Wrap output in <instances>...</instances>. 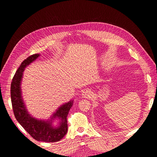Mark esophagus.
<instances>
[{
  "label": "esophagus",
  "instance_id": "34e87169",
  "mask_svg": "<svg viewBox=\"0 0 157 157\" xmlns=\"http://www.w3.org/2000/svg\"><path fill=\"white\" fill-rule=\"evenodd\" d=\"M92 92L91 90L88 89V90H86L85 91L83 92L82 94V96L84 98H90V96H92Z\"/></svg>",
  "mask_w": 157,
  "mask_h": 157
}]
</instances>
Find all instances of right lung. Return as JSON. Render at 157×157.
<instances>
[{
  "mask_svg": "<svg viewBox=\"0 0 157 157\" xmlns=\"http://www.w3.org/2000/svg\"><path fill=\"white\" fill-rule=\"evenodd\" d=\"M39 56V54H35L28 57L21 63L14 75L10 88L12 109L17 122L33 138L44 142H57L62 139L67 134V117L70 109L73 105V101H71L61 105L54 114L52 120L58 117L61 121L60 126L54 128L52 126L50 121H39L31 117L26 110L21 96L20 83L23 71L27 65L35 61Z\"/></svg>",
  "mask_w": 157,
  "mask_h": 157,
  "instance_id": "add662e5",
  "label": "right lung"
}]
</instances>
